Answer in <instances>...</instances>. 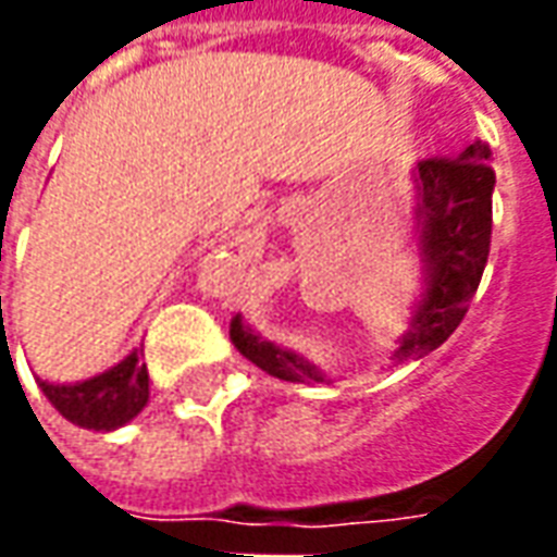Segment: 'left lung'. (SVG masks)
Masks as SVG:
<instances>
[{"mask_svg":"<svg viewBox=\"0 0 557 557\" xmlns=\"http://www.w3.org/2000/svg\"><path fill=\"white\" fill-rule=\"evenodd\" d=\"M492 187L495 170L490 146L471 143L459 158H426L414 170V242H418L423 292L411 322L399 337L394 361H411L438 349L468 313V304L483 277L492 238ZM235 349L268 375L283 382H325L319 367L304 355L268 343L242 315L230 325Z\"/></svg>","mask_w":557,"mask_h":557,"instance_id":"obj_1","label":"left lung"}]
</instances>
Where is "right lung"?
<instances>
[{"mask_svg":"<svg viewBox=\"0 0 557 557\" xmlns=\"http://www.w3.org/2000/svg\"><path fill=\"white\" fill-rule=\"evenodd\" d=\"M38 385L44 397L53 403V409L83 430H119L127 420L137 418L148 403V370L137 349L107 373L91 375L77 385Z\"/></svg>","mask_w":557,"mask_h":557,"instance_id":"right-lung-1","label":"right lung"}]
</instances>
